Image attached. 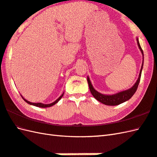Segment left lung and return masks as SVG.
<instances>
[{"mask_svg":"<svg viewBox=\"0 0 157 157\" xmlns=\"http://www.w3.org/2000/svg\"><path fill=\"white\" fill-rule=\"evenodd\" d=\"M137 43H138V46L142 52V56H143V57H144L143 50H142V49L141 48L140 43H139L138 39H137ZM143 63H144V60H143V62H142V64L141 69L140 71V74H139V77L136 81V83L132 88L126 90H124V91L114 94V95H103V94L97 92V90L93 88L91 82H90V81L89 78L87 76V82H88L90 93H91L93 96L95 97V98L97 101H99V102L105 104V105H120V104L122 103L125 101H126L130 99L131 97L134 95V94L135 93L136 91V90L138 89L139 82H140V81L142 70V68H143Z\"/></svg>","mask_w":157,"mask_h":157,"instance_id":"obj_1","label":"left lung"}]
</instances>
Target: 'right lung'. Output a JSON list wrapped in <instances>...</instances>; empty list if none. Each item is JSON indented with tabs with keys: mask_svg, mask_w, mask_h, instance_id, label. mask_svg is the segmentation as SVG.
I'll return each instance as SVG.
<instances>
[{
	"mask_svg": "<svg viewBox=\"0 0 157 157\" xmlns=\"http://www.w3.org/2000/svg\"><path fill=\"white\" fill-rule=\"evenodd\" d=\"M64 95V93L62 94V95L59 97V98H58L54 102H53V103H50V104H44V103H31V102H29V101H28L27 100H26L25 99H24L23 97H22V95H21L22 97V98L23 99V100L25 101L26 102V103H27L28 104H30V105H34V106H36V107H51V106H52V105H55L56 103H57L59 101H60V99H61V98L62 97V96Z\"/></svg>",
	"mask_w": 157,
	"mask_h": 157,
	"instance_id": "obj_1",
	"label": "right lung"
}]
</instances>
